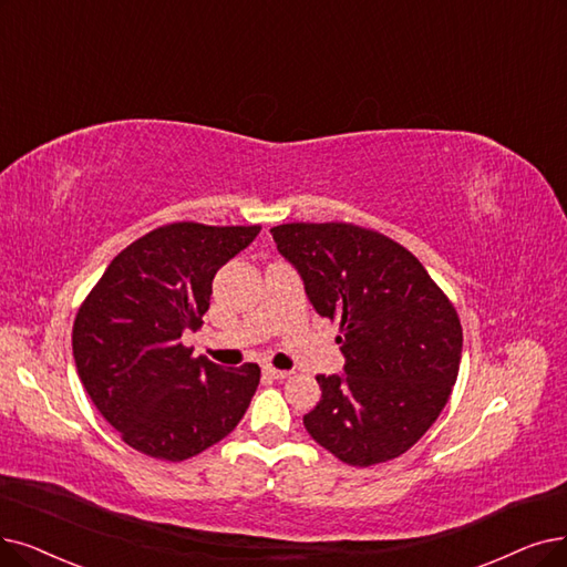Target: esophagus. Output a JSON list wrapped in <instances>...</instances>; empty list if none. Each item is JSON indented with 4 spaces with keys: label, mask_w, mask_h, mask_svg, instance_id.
Masks as SVG:
<instances>
[{
    "label": "esophagus",
    "mask_w": 567,
    "mask_h": 567,
    "mask_svg": "<svg viewBox=\"0 0 567 567\" xmlns=\"http://www.w3.org/2000/svg\"><path fill=\"white\" fill-rule=\"evenodd\" d=\"M262 372H265L269 379H277V381H284V379H288V377L292 374V372H288V370H277V368H271V365H265Z\"/></svg>",
    "instance_id": "1"
}]
</instances>
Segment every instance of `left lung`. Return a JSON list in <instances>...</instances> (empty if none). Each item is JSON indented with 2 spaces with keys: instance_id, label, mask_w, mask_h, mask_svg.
I'll use <instances>...</instances> for the list:
<instances>
[{
  "instance_id": "left-lung-1",
  "label": "left lung",
  "mask_w": 567,
  "mask_h": 567,
  "mask_svg": "<svg viewBox=\"0 0 567 567\" xmlns=\"http://www.w3.org/2000/svg\"><path fill=\"white\" fill-rule=\"evenodd\" d=\"M305 290L339 326L347 374H319L307 433L353 467L393 461L433 425L454 391L463 328L446 292L391 237L353 223L271 228Z\"/></svg>"
}]
</instances>
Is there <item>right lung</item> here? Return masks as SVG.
Wrapping results in <instances>:
<instances>
[{"label": "right lung", "instance_id": "obj_1", "mask_svg": "<svg viewBox=\"0 0 567 567\" xmlns=\"http://www.w3.org/2000/svg\"><path fill=\"white\" fill-rule=\"evenodd\" d=\"M260 225L167 223L111 260L81 302L72 347L83 389L121 440L181 463L230 435L260 368H220L181 342L209 309L216 271Z\"/></svg>", "mask_w": 567, "mask_h": 567}]
</instances>
